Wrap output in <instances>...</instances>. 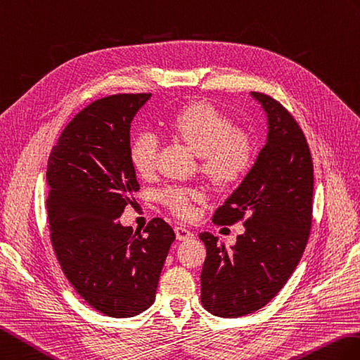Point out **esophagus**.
Here are the masks:
<instances>
[{
	"label": "esophagus",
	"mask_w": 360,
	"mask_h": 360,
	"mask_svg": "<svg viewBox=\"0 0 360 360\" xmlns=\"http://www.w3.org/2000/svg\"><path fill=\"white\" fill-rule=\"evenodd\" d=\"M175 236H177L179 240H189V238L194 237L186 226H175Z\"/></svg>",
	"instance_id": "1"
}]
</instances>
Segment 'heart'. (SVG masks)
Here are the masks:
<instances>
[{"label":"heart","instance_id":"1","mask_svg":"<svg viewBox=\"0 0 360 360\" xmlns=\"http://www.w3.org/2000/svg\"><path fill=\"white\" fill-rule=\"evenodd\" d=\"M172 139L181 141L200 160V171L215 188L237 185L254 163V141L234 127L225 114L207 101H194L179 109L165 124ZM158 141L154 134L141 132L129 148V162L139 177L149 179L155 171ZM203 189L167 186L160 191L158 200L180 217H191L194 203L203 198Z\"/></svg>","mask_w":360,"mask_h":360}]
</instances>
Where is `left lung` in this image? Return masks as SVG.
I'll return each mask as SVG.
<instances>
[{
  "label": "left lung",
  "instance_id": "left-lung-1",
  "mask_svg": "<svg viewBox=\"0 0 360 360\" xmlns=\"http://www.w3.org/2000/svg\"><path fill=\"white\" fill-rule=\"evenodd\" d=\"M268 118L266 143L254 166L214 212L217 225L245 219V233L225 248L211 233L206 246L202 303L220 317H242L265 307L302 259L313 219V158L300 126L269 95L251 92Z\"/></svg>",
  "mask_w": 360,
  "mask_h": 360
}]
</instances>
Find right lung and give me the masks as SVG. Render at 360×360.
Wrapping results in <instances>:
<instances>
[{"label":"right lung","mask_w":360,"mask_h":360,"mask_svg":"<svg viewBox=\"0 0 360 360\" xmlns=\"http://www.w3.org/2000/svg\"><path fill=\"white\" fill-rule=\"evenodd\" d=\"M150 94L91 103L61 132L47 162L53 251L75 291L109 317H134L155 300L174 229L153 219L140 234L123 214L140 185L129 162L131 123Z\"/></svg>","instance_id":"add662e5"}]
</instances>
